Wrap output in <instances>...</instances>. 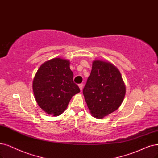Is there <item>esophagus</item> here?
<instances>
[{"label":"esophagus","mask_w":158,"mask_h":158,"mask_svg":"<svg viewBox=\"0 0 158 158\" xmlns=\"http://www.w3.org/2000/svg\"><path fill=\"white\" fill-rule=\"evenodd\" d=\"M83 84H79V89H80L81 91L83 90Z\"/></svg>","instance_id":"obj_1"}]
</instances>
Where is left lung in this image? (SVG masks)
Wrapping results in <instances>:
<instances>
[{"label": "left lung", "instance_id": "8db88e82", "mask_svg": "<svg viewBox=\"0 0 158 158\" xmlns=\"http://www.w3.org/2000/svg\"><path fill=\"white\" fill-rule=\"evenodd\" d=\"M83 93L92 115L102 119L120 106L126 86L117 68L109 62L96 60L92 62Z\"/></svg>", "mask_w": 158, "mask_h": 158}]
</instances>
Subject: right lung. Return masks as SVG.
<instances>
[{"mask_svg":"<svg viewBox=\"0 0 158 158\" xmlns=\"http://www.w3.org/2000/svg\"><path fill=\"white\" fill-rule=\"evenodd\" d=\"M69 61L55 58L44 62L35 75L32 89L38 106L55 116L61 114L73 96L80 92L73 82Z\"/></svg>","mask_w":158,"mask_h":158,"instance_id":"add662e5","label":"right lung"}]
</instances>
